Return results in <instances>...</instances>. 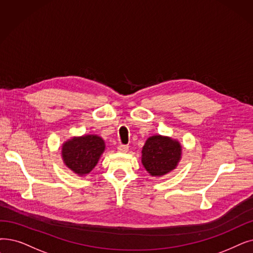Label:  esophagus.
Here are the masks:
<instances>
[{
	"instance_id": "34e87169",
	"label": "esophagus",
	"mask_w": 253,
	"mask_h": 253,
	"mask_svg": "<svg viewBox=\"0 0 253 253\" xmlns=\"http://www.w3.org/2000/svg\"><path fill=\"white\" fill-rule=\"evenodd\" d=\"M128 150H129V148L126 145H119L118 146V151L121 153H127Z\"/></svg>"
}]
</instances>
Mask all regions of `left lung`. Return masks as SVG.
Listing matches in <instances>:
<instances>
[{
    "label": "left lung",
    "instance_id": "8db88e82",
    "mask_svg": "<svg viewBox=\"0 0 253 253\" xmlns=\"http://www.w3.org/2000/svg\"><path fill=\"white\" fill-rule=\"evenodd\" d=\"M182 147L175 139L154 135L147 139L141 151V163L152 177H161L177 168Z\"/></svg>",
    "mask_w": 253,
    "mask_h": 253
}]
</instances>
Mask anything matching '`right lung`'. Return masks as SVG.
<instances>
[{"label":"right lung","mask_w":253,"mask_h":253,"mask_svg":"<svg viewBox=\"0 0 253 253\" xmlns=\"http://www.w3.org/2000/svg\"><path fill=\"white\" fill-rule=\"evenodd\" d=\"M104 150V140L98 135L72 137L63 144L62 158L73 172L84 175L96 167Z\"/></svg>","instance_id":"right-lung-1"}]
</instances>
